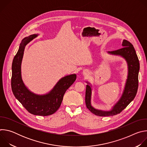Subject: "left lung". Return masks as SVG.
I'll list each match as a JSON object with an SVG mask.
<instances>
[{"label":"left lung","instance_id":"1","mask_svg":"<svg viewBox=\"0 0 147 147\" xmlns=\"http://www.w3.org/2000/svg\"><path fill=\"white\" fill-rule=\"evenodd\" d=\"M123 48L118 50L108 52L113 55L123 57L126 60L128 65V76L122 95L118 102L109 111L98 110L93 108L91 104L92 88L87 85L86 91V103L87 108L91 112L99 116H114L120 113L134 99L138 87V73L140 70L139 60L133 45L129 41L124 39L122 42ZM88 84L89 82H87Z\"/></svg>","mask_w":147,"mask_h":147}]
</instances>
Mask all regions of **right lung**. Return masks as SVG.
<instances>
[{"label":"right lung","mask_w":147,"mask_h":147,"mask_svg":"<svg viewBox=\"0 0 147 147\" xmlns=\"http://www.w3.org/2000/svg\"><path fill=\"white\" fill-rule=\"evenodd\" d=\"M37 34L24 38L21 42L12 63L11 90L16 98L30 113L39 116H49L55 113L60 107L66 90L76 81V74L61 78L48 94L37 95L30 91L24 85L22 78L21 65L26 46Z\"/></svg>","instance_id":"1"}]
</instances>
